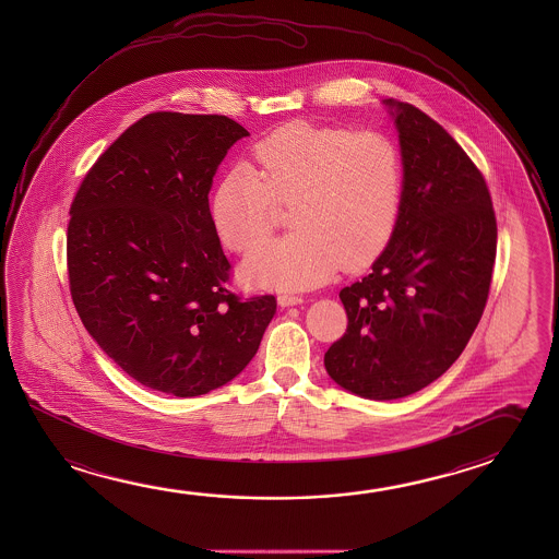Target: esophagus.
I'll return each instance as SVG.
<instances>
[{"label":"esophagus","mask_w":559,"mask_h":559,"mask_svg":"<svg viewBox=\"0 0 559 559\" xmlns=\"http://www.w3.org/2000/svg\"><path fill=\"white\" fill-rule=\"evenodd\" d=\"M302 302V296H296V294H278V304H281L283 308H288V306H298V304Z\"/></svg>","instance_id":"obj_1"}]
</instances>
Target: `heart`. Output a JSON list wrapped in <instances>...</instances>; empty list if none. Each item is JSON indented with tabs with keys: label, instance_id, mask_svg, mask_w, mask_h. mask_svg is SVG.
Returning <instances> with one entry per match:
<instances>
[{
	"label": "heart",
	"instance_id": "heart-1",
	"mask_svg": "<svg viewBox=\"0 0 559 559\" xmlns=\"http://www.w3.org/2000/svg\"><path fill=\"white\" fill-rule=\"evenodd\" d=\"M216 185L212 222L234 251H249L273 228L275 204H290V234L251 251L241 273L257 286L302 290L338 266L372 263L394 236L403 199V157L382 132L284 124Z\"/></svg>",
	"mask_w": 559,
	"mask_h": 559
}]
</instances>
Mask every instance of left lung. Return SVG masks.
Listing matches in <instances>:
<instances>
[{
    "label": "left lung",
    "mask_w": 559,
    "mask_h": 559,
    "mask_svg": "<svg viewBox=\"0 0 559 559\" xmlns=\"http://www.w3.org/2000/svg\"><path fill=\"white\" fill-rule=\"evenodd\" d=\"M385 105L400 132L402 211L372 271L338 293L347 331L323 358L341 388L367 400L415 394L456 362L481 320L497 251L476 164L423 110Z\"/></svg>",
    "instance_id": "8db88e82"
}]
</instances>
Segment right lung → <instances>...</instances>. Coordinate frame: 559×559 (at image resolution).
<instances>
[{"label":"right lung","mask_w":559,"mask_h":559,"mask_svg":"<svg viewBox=\"0 0 559 559\" xmlns=\"http://www.w3.org/2000/svg\"><path fill=\"white\" fill-rule=\"evenodd\" d=\"M243 136L224 115L150 112L103 152L70 206L75 310L130 378L164 394L228 384L275 316L273 294L229 290L209 206L212 177Z\"/></svg>","instance_id":"obj_1"}]
</instances>
